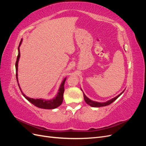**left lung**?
Instances as JSON below:
<instances>
[{"label": "left lung", "instance_id": "1", "mask_svg": "<svg viewBox=\"0 0 146 146\" xmlns=\"http://www.w3.org/2000/svg\"><path fill=\"white\" fill-rule=\"evenodd\" d=\"M80 89H81V88H80ZM81 90L82 91V89H81ZM125 91V90H123L121 92V93H120L119 95L116 96L115 98H114L110 99V100H108L107 102H96V101L92 100L88 98V97H86V96L85 94V93H84L83 92V93L84 100H85V101L86 102V103L88 105L91 106V107H105V106H107V105H108L110 104H111V103H113L114 101H115L119 98V97L123 93V91Z\"/></svg>", "mask_w": 146, "mask_h": 146}]
</instances>
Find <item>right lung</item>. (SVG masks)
<instances>
[{
	"instance_id": "right-lung-1",
	"label": "right lung",
	"mask_w": 146,
	"mask_h": 146,
	"mask_svg": "<svg viewBox=\"0 0 146 146\" xmlns=\"http://www.w3.org/2000/svg\"><path fill=\"white\" fill-rule=\"evenodd\" d=\"M22 42H23V39H21V41L20 42L19 46L18 47V55H17V60H16V80L17 82V84H18V86L19 89L23 94V96L24 98L27 99L28 101H29L30 103H32L33 105H34L36 107L40 108H43V109H55L57 107H58L60 105H61L63 102V94H64V83L66 81V77H65L63 80L61 82V85L60 86L59 89L58 90V92L56 94V96L54 97V98H52L51 99H33V98H29V97L26 96L25 94H24V92L23 91L21 90V88L19 86V84L18 83V74H17V70H18V63H19V60L20 58V50H19V47L21 46Z\"/></svg>"
}]
</instances>
